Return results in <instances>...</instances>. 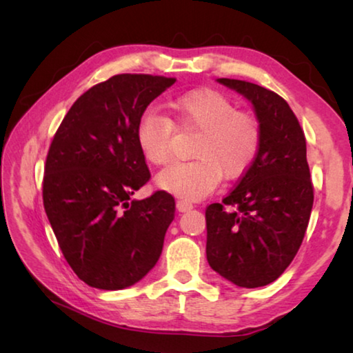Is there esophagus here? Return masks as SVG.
<instances>
[{"mask_svg":"<svg viewBox=\"0 0 353 353\" xmlns=\"http://www.w3.org/2000/svg\"><path fill=\"white\" fill-rule=\"evenodd\" d=\"M176 205H177L179 212H188V210H191V208H193V204H191V202L187 201V199H179Z\"/></svg>","mask_w":353,"mask_h":353,"instance_id":"34e87169","label":"esophagus"}]
</instances>
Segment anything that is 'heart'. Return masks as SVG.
Returning <instances> with one entry per match:
<instances>
[{
  "instance_id": "b5f03b06",
  "label": "heart",
  "mask_w": 353,
  "mask_h": 353,
  "mask_svg": "<svg viewBox=\"0 0 353 353\" xmlns=\"http://www.w3.org/2000/svg\"><path fill=\"white\" fill-rule=\"evenodd\" d=\"M172 119L148 110L135 129L137 145L148 163L162 166L170 162L172 134L177 129L199 130L193 141L190 162H176L159 172V187L196 201L216 188L219 179L243 176L261 145V126L254 115L236 110V105L213 88H198L170 101Z\"/></svg>"
}]
</instances>
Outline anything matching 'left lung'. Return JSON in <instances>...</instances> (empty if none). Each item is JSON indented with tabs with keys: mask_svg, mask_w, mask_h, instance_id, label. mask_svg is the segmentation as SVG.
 Wrapping results in <instances>:
<instances>
[{
	"mask_svg": "<svg viewBox=\"0 0 353 353\" xmlns=\"http://www.w3.org/2000/svg\"><path fill=\"white\" fill-rule=\"evenodd\" d=\"M218 81L254 104L261 145L236 187L207 207V260L232 283L256 288L282 276L305 236L314 199L305 134L277 93L246 81Z\"/></svg>",
	"mask_w": 353,
	"mask_h": 353,
	"instance_id": "obj_1",
	"label": "left lung"
}]
</instances>
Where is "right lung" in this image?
Masks as SVG:
<instances>
[{"label": "right lung", "instance_id": "right-lung-1", "mask_svg": "<svg viewBox=\"0 0 353 353\" xmlns=\"http://www.w3.org/2000/svg\"><path fill=\"white\" fill-rule=\"evenodd\" d=\"M176 77L117 74L81 94L46 155L43 205L59 248L82 282L123 290L152 270L174 219L165 190L135 201L151 172L135 129Z\"/></svg>", "mask_w": 353, "mask_h": 353}]
</instances>
